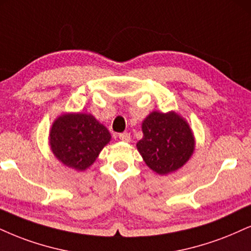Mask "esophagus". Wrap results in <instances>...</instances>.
Returning a JSON list of instances; mask_svg holds the SVG:
<instances>
[{"mask_svg":"<svg viewBox=\"0 0 251 251\" xmlns=\"http://www.w3.org/2000/svg\"><path fill=\"white\" fill-rule=\"evenodd\" d=\"M119 139L122 141H126V143H128V141L131 140V134H129L128 132H124V133L119 134Z\"/></svg>","mask_w":251,"mask_h":251,"instance_id":"1","label":"esophagus"}]
</instances>
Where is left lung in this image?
Masks as SVG:
<instances>
[{
	"instance_id": "obj_1",
	"label": "left lung",
	"mask_w": 251,
	"mask_h": 251,
	"mask_svg": "<svg viewBox=\"0 0 251 251\" xmlns=\"http://www.w3.org/2000/svg\"><path fill=\"white\" fill-rule=\"evenodd\" d=\"M144 137L137 149L146 165L160 175L177 171L194 152V135L188 123L173 112L153 111L143 122Z\"/></svg>"
}]
</instances>
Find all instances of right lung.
<instances>
[{
	"mask_svg": "<svg viewBox=\"0 0 251 251\" xmlns=\"http://www.w3.org/2000/svg\"><path fill=\"white\" fill-rule=\"evenodd\" d=\"M111 134L92 114L65 113L53 122L49 143L53 155L76 171H85L110 143Z\"/></svg>",
	"mask_w": 251,
	"mask_h": 251,
	"instance_id": "right-lung-1",
	"label": "right lung"
}]
</instances>
